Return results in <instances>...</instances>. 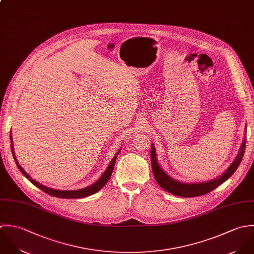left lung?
<instances>
[{
	"label": "left lung",
	"mask_w": 254,
	"mask_h": 254,
	"mask_svg": "<svg viewBox=\"0 0 254 254\" xmlns=\"http://www.w3.org/2000/svg\"><path fill=\"white\" fill-rule=\"evenodd\" d=\"M246 142H247V135L245 136L241 151L239 153L238 157L236 158V160L234 161V163L228 168V170L225 172V174H223L220 178L209 181L207 183H200V184H182L174 179H172L171 177H169L159 166V164L157 163V159H156V153L154 146L151 145V164H152V171L154 178L157 182V184L164 189L165 190H167L168 192L174 194V195H178V196H182V197H194V196H200L204 195L210 191H212L213 190H215L216 188H218L220 185H222L224 182H226L239 168L245 150H246Z\"/></svg>",
	"instance_id": "obj_1"
}]
</instances>
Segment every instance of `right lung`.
<instances>
[{"mask_svg":"<svg viewBox=\"0 0 254 254\" xmlns=\"http://www.w3.org/2000/svg\"><path fill=\"white\" fill-rule=\"evenodd\" d=\"M10 139H11V135H10ZM12 143V141H11ZM11 148V152H12V156H13V159L15 161V164L17 166V168L19 169V171L23 174V176L25 178H27L34 186H36L38 189H40L41 190H43L44 192H46L47 194L52 195V196H55V197H59V198H81V197H86V196H89V195H92L94 193H96L97 191H99L101 190L102 188L107 184V182L109 181V179L111 178V175L113 173V170H114V167H115V163H116V159H117V155L120 153V151L117 153V155L112 159L111 163L109 164L107 170L105 171V173L102 175L101 178L95 183L93 184L92 186L88 187V188H85V189H82V190H53L50 188H47L45 186H42L41 184L37 183L36 181L32 180L26 173L25 171L20 167V165L18 164V162L16 161V158H15V155H14V151H13V147H12V144L10 146Z\"/></svg>","mask_w":254,"mask_h":254,"instance_id":"add662e5","label":"right lung"}]
</instances>
